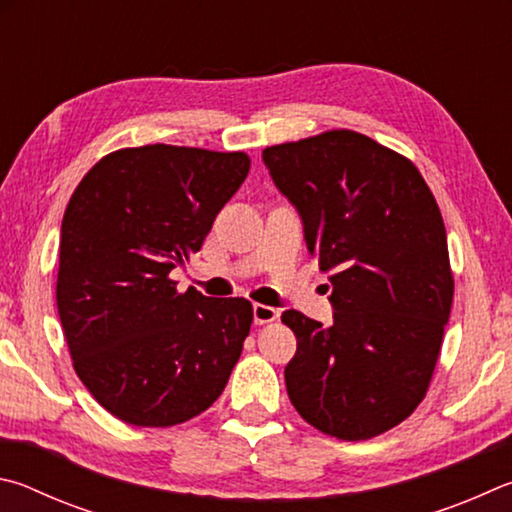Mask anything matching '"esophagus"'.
I'll return each mask as SVG.
<instances>
[{
    "mask_svg": "<svg viewBox=\"0 0 512 512\" xmlns=\"http://www.w3.org/2000/svg\"><path fill=\"white\" fill-rule=\"evenodd\" d=\"M279 319V310L272 306H263V303H256L254 306V321L258 326L261 324H270V321Z\"/></svg>",
    "mask_w": 512,
    "mask_h": 512,
    "instance_id": "1",
    "label": "esophagus"
}]
</instances>
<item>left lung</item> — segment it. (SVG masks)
Listing matches in <instances>:
<instances>
[{
  "mask_svg": "<svg viewBox=\"0 0 512 512\" xmlns=\"http://www.w3.org/2000/svg\"><path fill=\"white\" fill-rule=\"evenodd\" d=\"M263 161L333 285L330 326L281 315L297 335L285 366L292 405L342 441L389 432L423 402L452 310L434 195L407 157L353 130L270 146Z\"/></svg>",
  "mask_w": 512,
  "mask_h": 512,
  "instance_id": "left-lung-1",
  "label": "left lung"
}]
</instances>
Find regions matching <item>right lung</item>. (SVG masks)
I'll return each instance as SVG.
<instances>
[{
  "label": "right lung",
  "mask_w": 512,
  "mask_h": 512,
  "mask_svg": "<svg viewBox=\"0 0 512 512\" xmlns=\"http://www.w3.org/2000/svg\"><path fill=\"white\" fill-rule=\"evenodd\" d=\"M245 152L152 143L105 155L60 229L58 315L80 382L123 423H186L220 398L249 335L247 299L177 292L249 173Z\"/></svg>",
  "instance_id": "1"
}]
</instances>
